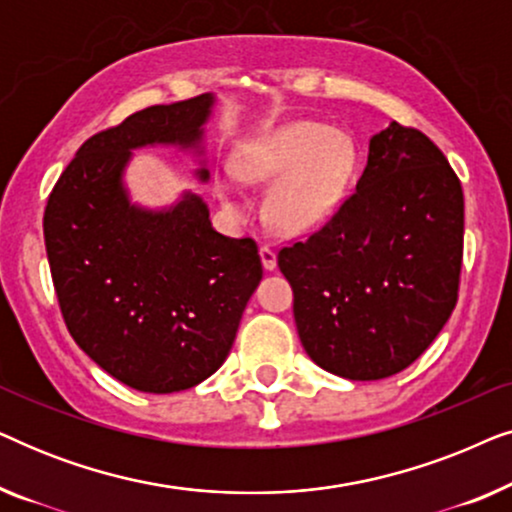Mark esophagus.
Here are the masks:
<instances>
[{"label":"esophagus","instance_id":"1","mask_svg":"<svg viewBox=\"0 0 512 512\" xmlns=\"http://www.w3.org/2000/svg\"><path fill=\"white\" fill-rule=\"evenodd\" d=\"M261 261H263V268L265 270H275L277 268L275 249L268 247V244H263V247H261Z\"/></svg>","mask_w":512,"mask_h":512}]
</instances>
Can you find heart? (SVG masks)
<instances>
[{
	"label": "heart",
	"mask_w": 512,
	"mask_h": 512,
	"mask_svg": "<svg viewBox=\"0 0 512 512\" xmlns=\"http://www.w3.org/2000/svg\"><path fill=\"white\" fill-rule=\"evenodd\" d=\"M354 142L314 121H296L244 146L235 172L244 181H277L268 200L272 221L286 233H310L328 221L347 191ZM242 212L240 202H233Z\"/></svg>",
	"instance_id": "b5f03b06"
}]
</instances>
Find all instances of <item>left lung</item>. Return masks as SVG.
<instances>
[{
	"instance_id": "obj_1",
	"label": "left lung",
	"mask_w": 512,
	"mask_h": 512,
	"mask_svg": "<svg viewBox=\"0 0 512 512\" xmlns=\"http://www.w3.org/2000/svg\"><path fill=\"white\" fill-rule=\"evenodd\" d=\"M461 258V181L424 132L394 121L370 137L356 191L277 265L310 359L366 382L401 373L443 331Z\"/></svg>"
}]
</instances>
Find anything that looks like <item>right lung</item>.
I'll list each match as a JSON object with an SVG mask.
<instances>
[{"mask_svg": "<svg viewBox=\"0 0 512 512\" xmlns=\"http://www.w3.org/2000/svg\"><path fill=\"white\" fill-rule=\"evenodd\" d=\"M212 102L205 93L156 104L86 139L44 212L67 331L111 377L149 394L191 389L219 370L263 277L258 244L216 233L198 195L153 214L130 207L121 186L130 149L198 144Z\"/></svg>", "mask_w": 512, "mask_h": 512, "instance_id": "right-lung-1", "label": "right lung"}]
</instances>
